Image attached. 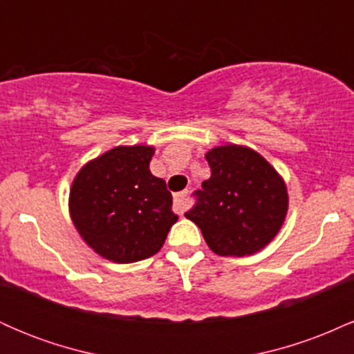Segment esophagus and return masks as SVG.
Returning a JSON list of instances; mask_svg holds the SVG:
<instances>
[{
    "mask_svg": "<svg viewBox=\"0 0 354 354\" xmlns=\"http://www.w3.org/2000/svg\"><path fill=\"white\" fill-rule=\"evenodd\" d=\"M186 208H188V191H180V193L174 194V209L183 214Z\"/></svg>",
    "mask_w": 354,
    "mask_h": 354,
    "instance_id": "obj_1",
    "label": "esophagus"
}]
</instances>
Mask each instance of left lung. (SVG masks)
<instances>
[{
  "label": "left lung",
  "mask_w": 354,
  "mask_h": 354,
  "mask_svg": "<svg viewBox=\"0 0 354 354\" xmlns=\"http://www.w3.org/2000/svg\"><path fill=\"white\" fill-rule=\"evenodd\" d=\"M209 180L185 216L219 256H250L273 241L288 213L286 183L265 158L241 145L205 154Z\"/></svg>",
  "instance_id": "obj_1"
}]
</instances>
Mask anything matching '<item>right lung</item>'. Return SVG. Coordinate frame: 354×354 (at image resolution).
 <instances>
[{
    "mask_svg": "<svg viewBox=\"0 0 354 354\" xmlns=\"http://www.w3.org/2000/svg\"><path fill=\"white\" fill-rule=\"evenodd\" d=\"M154 148L116 146L88 161L70 188V216L101 258L135 263L156 254L178 221L173 196L149 171Z\"/></svg>",
    "mask_w": 354,
    "mask_h": 354,
    "instance_id": "obj_1",
    "label": "right lung"
}]
</instances>
